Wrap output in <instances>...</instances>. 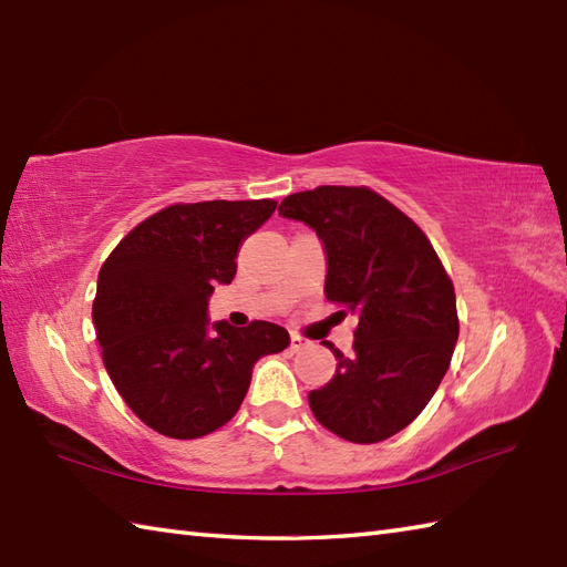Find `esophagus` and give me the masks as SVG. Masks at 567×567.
I'll return each mask as SVG.
<instances>
[{
    "mask_svg": "<svg viewBox=\"0 0 567 567\" xmlns=\"http://www.w3.org/2000/svg\"><path fill=\"white\" fill-rule=\"evenodd\" d=\"M290 346H292V351H302V348L309 346V341L302 339V336H299V333H292L290 336Z\"/></svg>",
    "mask_w": 567,
    "mask_h": 567,
    "instance_id": "esophagus-1",
    "label": "esophagus"
}]
</instances>
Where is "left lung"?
Listing matches in <instances>:
<instances>
[{
	"label": "left lung",
	"instance_id": "8db88e82",
	"mask_svg": "<svg viewBox=\"0 0 567 567\" xmlns=\"http://www.w3.org/2000/svg\"><path fill=\"white\" fill-rule=\"evenodd\" d=\"M277 212L319 236L323 292L358 319L351 355L327 341L339 363L323 388L309 392L311 412L346 441L394 436L421 414L451 365L457 341L451 277L424 231L368 187L297 192Z\"/></svg>",
	"mask_w": 567,
	"mask_h": 567
}]
</instances>
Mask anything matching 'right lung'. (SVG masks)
Listing matches in <instances>:
<instances>
[{"label": "right lung", "mask_w": 567, "mask_h": 567, "mask_svg": "<svg viewBox=\"0 0 567 567\" xmlns=\"http://www.w3.org/2000/svg\"><path fill=\"white\" fill-rule=\"evenodd\" d=\"M275 207L175 204L138 224L102 265L92 323L104 368L131 412L163 436L199 439L224 426L256 360L290 346L270 321H209L214 287L234 280L240 244Z\"/></svg>", "instance_id": "obj_1"}]
</instances>
